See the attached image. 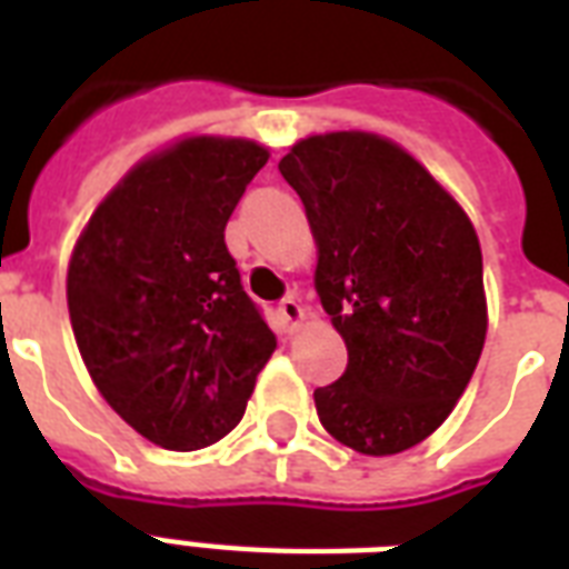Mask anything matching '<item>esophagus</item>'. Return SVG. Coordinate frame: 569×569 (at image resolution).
Masks as SVG:
<instances>
[{
    "label": "esophagus",
    "mask_w": 569,
    "mask_h": 569,
    "mask_svg": "<svg viewBox=\"0 0 569 569\" xmlns=\"http://www.w3.org/2000/svg\"><path fill=\"white\" fill-rule=\"evenodd\" d=\"M277 312H280V319L286 321V328H298V325L303 321V316H307L301 301H295V298H283L280 307H277Z\"/></svg>",
    "instance_id": "obj_1"
}]
</instances>
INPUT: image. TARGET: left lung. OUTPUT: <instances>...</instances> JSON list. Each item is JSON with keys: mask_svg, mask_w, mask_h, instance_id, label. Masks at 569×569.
I'll list each match as a JSON object with an SVG mask.
<instances>
[{"mask_svg": "<svg viewBox=\"0 0 569 569\" xmlns=\"http://www.w3.org/2000/svg\"><path fill=\"white\" fill-rule=\"evenodd\" d=\"M319 248L316 292L346 375L312 392L325 431L398 455L455 410L487 337L481 244L460 203L375 132H328L280 159Z\"/></svg>", "mask_w": 569, "mask_h": 569, "instance_id": "left-lung-1", "label": "left lung"}]
</instances>
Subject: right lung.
Wrapping results in <instances>:
<instances>
[{
	"instance_id": "add662e5",
	"label": "right lung",
	"mask_w": 569,
	"mask_h": 569,
	"mask_svg": "<svg viewBox=\"0 0 569 569\" xmlns=\"http://www.w3.org/2000/svg\"><path fill=\"white\" fill-rule=\"evenodd\" d=\"M266 162L248 138H182L138 162L76 241L67 310L79 355L111 410L162 449L227 437L274 355L223 241Z\"/></svg>"
}]
</instances>
